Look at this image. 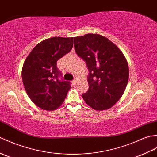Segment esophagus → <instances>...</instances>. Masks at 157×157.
<instances>
[{"instance_id": "esophagus-1", "label": "esophagus", "mask_w": 157, "mask_h": 157, "mask_svg": "<svg viewBox=\"0 0 157 157\" xmlns=\"http://www.w3.org/2000/svg\"><path fill=\"white\" fill-rule=\"evenodd\" d=\"M72 83H74V85H75V84H76V83H78V81H77V79H74V80H73V81H72Z\"/></svg>"}]
</instances>
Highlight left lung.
Instances as JSON below:
<instances>
[{
  "instance_id": "left-lung-1",
  "label": "left lung",
  "mask_w": 157,
  "mask_h": 157,
  "mask_svg": "<svg viewBox=\"0 0 157 157\" xmlns=\"http://www.w3.org/2000/svg\"><path fill=\"white\" fill-rule=\"evenodd\" d=\"M74 42L76 54L89 70V89L82 94L83 100L94 110H107L120 100L128 83L126 58L117 46L100 35L79 36Z\"/></svg>"
}]
</instances>
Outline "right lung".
Segmentation results:
<instances>
[{"mask_svg":"<svg viewBox=\"0 0 157 157\" xmlns=\"http://www.w3.org/2000/svg\"><path fill=\"white\" fill-rule=\"evenodd\" d=\"M73 37H52L36 45L25 60L22 79L28 96L45 110H54L64 101L71 82L60 80L57 61L71 52ZM62 79V78H61Z\"/></svg>","mask_w":157,"mask_h":157,"instance_id":"obj_1","label":"right lung"}]
</instances>
